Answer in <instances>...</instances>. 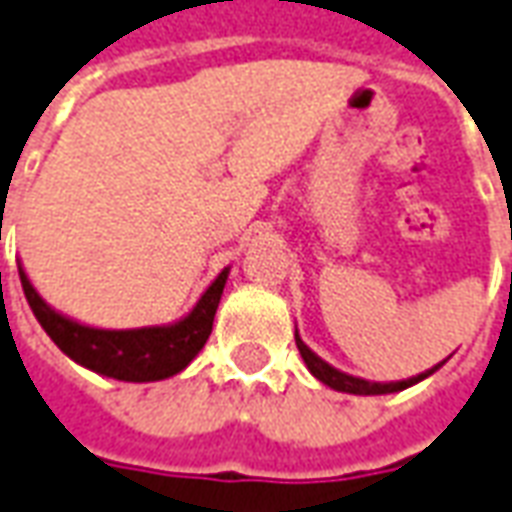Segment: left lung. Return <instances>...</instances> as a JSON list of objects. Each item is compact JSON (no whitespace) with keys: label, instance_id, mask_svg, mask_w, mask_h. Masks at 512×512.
<instances>
[{"label":"left lung","instance_id":"1","mask_svg":"<svg viewBox=\"0 0 512 512\" xmlns=\"http://www.w3.org/2000/svg\"><path fill=\"white\" fill-rule=\"evenodd\" d=\"M296 349H299V355L305 360V366L310 368V374L316 377L318 382H324V385H330L332 391H341V393H355V396H380V393H396V391H405L410 385H416V382L427 380L430 374H435L438 368L446 363H438V366L427 368V371H421L416 377H410V380H399V382H368L363 377H352V374H346V371H338L335 366H330L327 360H321V357L307 346L302 338H299V330H296Z\"/></svg>","mask_w":512,"mask_h":512}]
</instances>
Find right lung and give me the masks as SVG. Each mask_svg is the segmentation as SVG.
I'll use <instances>...</instances> for the list:
<instances>
[{"label": "right lung", "mask_w": 512, "mask_h": 512, "mask_svg": "<svg viewBox=\"0 0 512 512\" xmlns=\"http://www.w3.org/2000/svg\"><path fill=\"white\" fill-rule=\"evenodd\" d=\"M19 277L38 324L63 355H69L74 363L102 377L121 382H157L180 374L202 352L213 330V318L219 310L230 268H224L207 285V291L199 296V302L188 316H182L174 324L135 327V330H102L63 316L60 310L46 305L44 296L32 288L24 266H19Z\"/></svg>", "instance_id": "add662e5"}]
</instances>
